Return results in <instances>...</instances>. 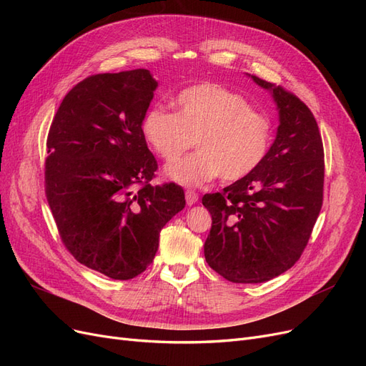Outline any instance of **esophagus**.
<instances>
[{
  "mask_svg": "<svg viewBox=\"0 0 366 366\" xmlns=\"http://www.w3.org/2000/svg\"><path fill=\"white\" fill-rule=\"evenodd\" d=\"M184 197H186V203L189 206H192L198 202V194L195 191H186Z\"/></svg>",
  "mask_w": 366,
  "mask_h": 366,
  "instance_id": "esophagus-1",
  "label": "esophagus"
}]
</instances>
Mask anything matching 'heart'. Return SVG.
Instances as JSON below:
<instances>
[{
  "instance_id": "heart-1",
  "label": "heart",
  "mask_w": 366,
  "mask_h": 366,
  "mask_svg": "<svg viewBox=\"0 0 366 366\" xmlns=\"http://www.w3.org/2000/svg\"><path fill=\"white\" fill-rule=\"evenodd\" d=\"M174 104L175 113L149 108L140 127L149 148L164 162L179 159L195 139L198 151L166 168L171 180L202 186L221 175L224 182H237L267 156L272 122L241 94L203 82L184 88Z\"/></svg>"
}]
</instances>
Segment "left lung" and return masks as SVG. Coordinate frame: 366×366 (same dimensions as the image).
<instances>
[{"label":"left lung","mask_w":366,"mask_h":366,"mask_svg":"<svg viewBox=\"0 0 366 366\" xmlns=\"http://www.w3.org/2000/svg\"><path fill=\"white\" fill-rule=\"evenodd\" d=\"M252 79L278 107L276 139L253 172L203 197L212 215L204 258L238 284L265 282L293 267L324 200V145L313 113L281 85Z\"/></svg>","instance_id":"8db88e82"}]
</instances>
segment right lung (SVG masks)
<instances>
[{
	"label": "right lung",
	"mask_w": 366,
	"mask_h": 366,
	"mask_svg": "<svg viewBox=\"0 0 366 366\" xmlns=\"http://www.w3.org/2000/svg\"><path fill=\"white\" fill-rule=\"evenodd\" d=\"M157 81L145 69L86 77L64 97L47 137L46 195L64 246L112 280L145 272L160 230L184 207L157 171L142 120Z\"/></svg>",
	"instance_id": "1"
}]
</instances>
